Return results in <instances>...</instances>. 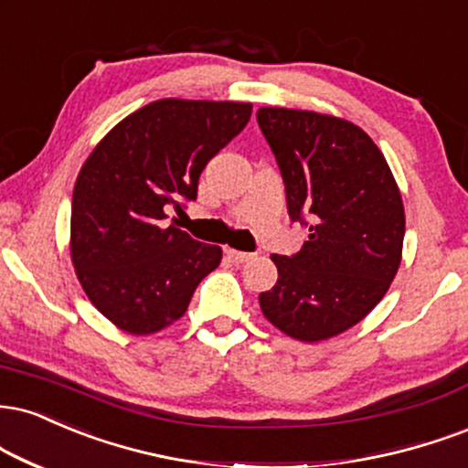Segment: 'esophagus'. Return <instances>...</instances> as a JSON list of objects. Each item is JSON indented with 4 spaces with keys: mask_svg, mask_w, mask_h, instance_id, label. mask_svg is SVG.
I'll use <instances>...</instances> for the list:
<instances>
[{
    "mask_svg": "<svg viewBox=\"0 0 468 468\" xmlns=\"http://www.w3.org/2000/svg\"><path fill=\"white\" fill-rule=\"evenodd\" d=\"M227 255H229V259H233L235 263H246V261H250L252 257H255V252H241V250L227 249Z\"/></svg>",
    "mask_w": 468,
    "mask_h": 468,
    "instance_id": "1",
    "label": "esophagus"
}]
</instances>
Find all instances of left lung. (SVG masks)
<instances>
[{
	"label": "left lung",
	"mask_w": 468,
	"mask_h": 468,
	"mask_svg": "<svg viewBox=\"0 0 468 468\" xmlns=\"http://www.w3.org/2000/svg\"><path fill=\"white\" fill-rule=\"evenodd\" d=\"M292 222L309 229L296 255H272L279 279L259 294L263 316L296 340L357 324L395 279L405 213L390 167L356 123L294 109H259Z\"/></svg>",
	"instance_id": "8db88e82"
}]
</instances>
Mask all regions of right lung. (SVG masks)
<instances>
[{
	"label": "right lung",
	"instance_id": "add662e5",
	"mask_svg": "<svg viewBox=\"0 0 468 468\" xmlns=\"http://www.w3.org/2000/svg\"><path fill=\"white\" fill-rule=\"evenodd\" d=\"M252 104L156 100L95 145L71 198V261L89 301L134 335L165 329L222 261L170 224L167 209L198 196L213 156L238 137Z\"/></svg>",
	"mask_w": 468,
	"mask_h": 468
}]
</instances>
